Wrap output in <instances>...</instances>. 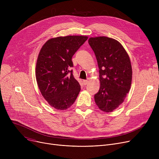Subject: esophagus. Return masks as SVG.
Wrapping results in <instances>:
<instances>
[{
    "label": "esophagus",
    "instance_id": "1",
    "mask_svg": "<svg viewBox=\"0 0 159 159\" xmlns=\"http://www.w3.org/2000/svg\"><path fill=\"white\" fill-rule=\"evenodd\" d=\"M88 83V80H83V84H84V85H86Z\"/></svg>",
    "mask_w": 159,
    "mask_h": 159
}]
</instances>
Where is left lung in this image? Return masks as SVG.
<instances>
[{
	"label": "left lung",
	"mask_w": 159,
	"mask_h": 159,
	"mask_svg": "<svg viewBox=\"0 0 159 159\" xmlns=\"http://www.w3.org/2000/svg\"><path fill=\"white\" fill-rule=\"evenodd\" d=\"M99 68L100 89L95 102L102 111L110 113L124 101L131 88L132 68L129 57L122 45L107 37H90Z\"/></svg>",
	"instance_id": "obj_1"
}]
</instances>
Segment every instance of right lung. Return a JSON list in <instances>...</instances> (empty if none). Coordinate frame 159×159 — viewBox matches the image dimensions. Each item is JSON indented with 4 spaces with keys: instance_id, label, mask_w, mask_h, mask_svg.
Here are the masks:
<instances>
[{
    "instance_id": "add662e5",
    "label": "right lung",
    "mask_w": 159,
    "mask_h": 159,
    "mask_svg": "<svg viewBox=\"0 0 159 159\" xmlns=\"http://www.w3.org/2000/svg\"><path fill=\"white\" fill-rule=\"evenodd\" d=\"M88 38L84 35L52 38L40 50L35 70L38 87L48 104L57 110L68 109L80 92V86L70 68L73 65L72 57Z\"/></svg>"
}]
</instances>
